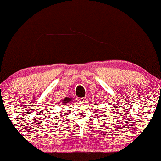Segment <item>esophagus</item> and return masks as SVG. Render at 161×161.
<instances>
[{
	"label": "esophagus",
	"mask_w": 161,
	"mask_h": 161,
	"mask_svg": "<svg viewBox=\"0 0 161 161\" xmlns=\"http://www.w3.org/2000/svg\"><path fill=\"white\" fill-rule=\"evenodd\" d=\"M77 101L79 102H84V101H86V97H82V98H77Z\"/></svg>",
	"instance_id": "esophagus-1"
}]
</instances>
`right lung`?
Instances as JSON below:
<instances>
[{
    "mask_svg": "<svg viewBox=\"0 0 161 161\" xmlns=\"http://www.w3.org/2000/svg\"><path fill=\"white\" fill-rule=\"evenodd\" d=\"M71 100H72V99H70V98H68V97H66L64 100L61 101V103H59V104H60V105H66L67 103L69 102H70Z\"/></svg>",
    "mask_w": 161,
    "mask_h": 161,
    "instance_id": "obj_1",
    "label": "right lung"
}]
</instances>
